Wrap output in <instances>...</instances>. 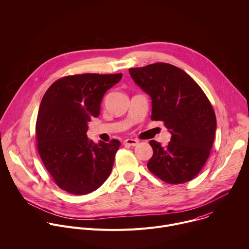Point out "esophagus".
Returning a JSON list of instances; mask_svg holds the SVG:
<instances>
[{"label":"esophagus","instance_id":"obj_1","mask_svg":"<svg viewBox=\"0 0 249 249\" xmlns=\"http://www.w3.org/2000/svg\"><path fill=\"white\" fill-rule=\"evenodd\" d=\"M125 145H129V146H135L139 143V141L137 140H134V139H127L124 141L123 142Z\"/></svg>","mask_w":249,"mask_h":249}]
</instances>
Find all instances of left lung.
<instances>
[{
    "label": "left lung",
    "mask_w": 249,
    "mask_h": 249,
    "mask_svg": "<svg viewBox=\"0 0 249 249\" xmlns=\"http://www.w3.org/2000/svg\"><path fill=\"white\" fill-rule=\"evenodd\" d=\"M136 84L151 99V120L163 121L171 142L151 140L148 170L168 184L193 180L213 145L216 116L207 97L184 70L164 62L129 69Z\"/></svg>",
    "instance_id": "1"
}]
</instances>
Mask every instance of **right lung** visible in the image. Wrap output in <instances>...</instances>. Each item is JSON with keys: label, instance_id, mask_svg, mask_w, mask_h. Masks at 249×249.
<instances>
[{"label": "right lung", "instance_id": "obj_1", "mask_svg": "<svg viewBox=\"0 0 249 249\" xmlns=\"http://www.w3.org/2000/svg\"><path fill=\"white\" fill-rule=\"evenodd\" d=\"M122 74H80L58 79L44 95L36 122L37 147L55 184L72 195H87L109 177L120 142L98 143L87 137L104 95Z\"/></svg>", "mask_w": 249, "mask_h": 249}]
</instances>
